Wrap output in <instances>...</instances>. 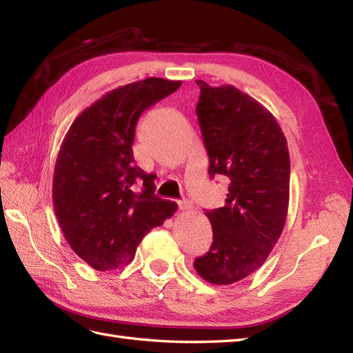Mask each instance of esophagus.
<instances>
[{
    "mask_svg": "<svg viewBox=\"0 0 353 353\" xmlns=\"http://www.w3.org/2000/svg\"><path fill=\"white\" fill-rule=\"evenodd\" d=\"M179 209H181V211H190V209H192V203L188 200L179 201Z\"/></svg>",
    "mask_w": 353,
    "mask_h": 353,
    "instance_id": "obj_1",
    "label": "esophagus"
}]
</instances>
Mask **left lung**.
I'll use <instances>...</instances> for the list:
<instances>
[{
	"instance_id": "left-lung-1",
	"label": "left lung",
	"mask_w": 353,
	"mask_h": 353,
	"mask_svg": "<svg viewBox=\"0 0 353 353\" xmlns=\"http://www.w3.org/2000/svg\"><path fill=\"white\" fill-rule=\"evenodd\" d=\"M197 117L209 156V176L229 179L226 205L206 211L214 243L194 261L214 285L244 279L264 264L288 214L290 153L276 118L232 85L197 80Z\"/></svg>"
}]
</instances>
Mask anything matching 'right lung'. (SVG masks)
<instances>
[{
    "label": "right lung",
    "instance_id": "1",
    "mask_svg": "<svg viewBox=\"0 0 353 353\" xmlns=\"http://www.w3.org/2000/svg\"><path fill=\"white\" fill-rule=\"evenodd\" d=\"M181 85L150 77L119 86L81 112L65 134L52 206L71 249L99 272L129 264L141 239L177 211L174 201L154 196V176L133 163L132 145L142 112Z\"/></svg>",
    "mask_w": 353,
    "mask_h": 353
}]
</instances>
